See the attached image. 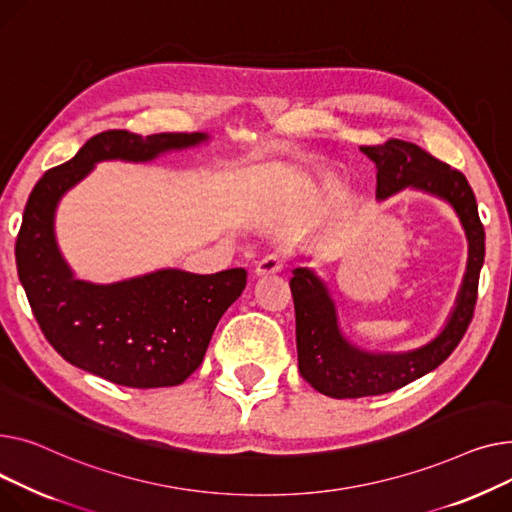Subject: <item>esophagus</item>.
<instances>
[{
  "label": "esophagus",
  "mask_w": 512,
  "mask_h": 512,
  "mask_svg": "<svg viewBox=\"0 0 512 512\" xmlns=\"http://www.w3.org/2000/svg\"><path fill=\"white\" fill-rule=\"evenodd\" d=\"M285 266V260L279 254H268L256 264V277H268V275H277L281 273Z\"/></svg>",
  "instance_id": "1"
}]
</instances>
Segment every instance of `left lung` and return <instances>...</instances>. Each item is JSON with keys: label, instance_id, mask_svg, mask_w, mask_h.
<instances>
[{"label": "left lung", "instance_id": "obj_1", "mask_svg": "<svg viewBox=\"0 0 512 512\" xmlns=\"http://www.w3.org/2000/svg\"><path fill=\"white\" fill-rule=\"evenodd\" d=\"M376 165V200L405 188L426 192L453 206L469 244L465 277L455 308L440 333L426 345L376 353L353 345L341 330L337 304L326 283L308 266L293 268L289 281L295 306L299 374L318 393L333 399H359L393 393L436 370L461 343L477 302L479 270L486 256V233L467 177L434 159L417 144L390 138L378 146H359Z\"/></svg>", "mask_w": 512, "mask_h": 512}]
</instances>
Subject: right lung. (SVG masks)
<instances>
[{"instance_id": "right-lung-1", "label": "right lung", "mask_w": 512, "mask_h": 512, "mask_svg": "<svg viewBox=\"0 0 512 512\" xmlns=\"http://www.w3.org/2000/svg\"><path fill=\"white\" fill-rule=\"evenodd\" d=\"M206 140L202 132H101L30 192L16 239L18 277L45 339L72 366L113 384L159 388L182 384L202 364L221 316L246 287V270L161 268L107 285L82 281L57 248L55 210L101 161L148 163Z\"/></svg>"}]
</instances>
